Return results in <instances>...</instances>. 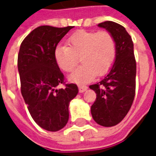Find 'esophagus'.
I'll list each match as a JSON object with an SVG mask.
<instances>
[{"label":"esophagus","mask_w":156,"mask_h":156,"mask_svg":"<svg viewBox=\"0 0 156 156\" xmlns=\"http://www.w3.org/2000/svg\"><path fill=\"white\" fill-rule=\"evenodd\" d=\"M78 89H79V92H80V93H83V92H85L88 89V87H87V86H84V85H79V86H78Z\"/></svg>","instance_id":"34e87169"}]
</instances>
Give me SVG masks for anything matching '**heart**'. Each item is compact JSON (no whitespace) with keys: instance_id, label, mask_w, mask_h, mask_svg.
I'll use <instances>...</instances> for the list:
<instances>
[{"instance_id":"1","label":"heart","mask_w":156,"mask_h":156,"mask_svg":"<svg viewBox=\"0 0 156 156\" xmlns=\"http://www.w3.org/2000/svg\"><path fill=\"white\" fill-rule=\"evenodd\" d=\"M116 57V41L110 32L80 30L67 39V46L58 45L54 50L56 63L62 71L70 73L78 62L83 64L70 76L77 83L91 81L96 75L103 76L114 64Z\"/></svg>"}]
</instances>
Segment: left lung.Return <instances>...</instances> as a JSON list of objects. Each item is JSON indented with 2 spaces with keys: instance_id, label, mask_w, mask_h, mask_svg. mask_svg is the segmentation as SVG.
I'll return each instance as SVG.
<instances>
[{
  "instance_id": "obj_1",
  "label": "left lung",
  "mask_w": 156,
  "mask_h": 156,
  "mask_svg": "<svg viewBox=\"0 0 156 156\" xmlns=\"http://www.w3.org/2000/svg\"><path fill=\"white\" fill-rule=\"evenodd\" d=\"M98 27L106 29L113 35L116 41V57L105 78L89 86L97 95L91 106V114L97 124L111 127L123 120L133 104L136 62L134 43L123 26L107 21L99 23Z\"/></svg>"
}]
</instances>
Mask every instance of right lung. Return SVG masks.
Instances as JSON below:
<instances>
[{
    "label": "right lung",
    "mask_w": 156,
    "mask_h": 156,
    "mask_svg": "<svg viewBox=\"0 0 156 156\" xmlns=\"http://www.w3.org/2000/svg\"><path fill=\"white\" fill-rule=\"evenodd\" d=\"M73 27L41 26L22 41L18 58L21 91L30 115L46 130H60L69 118L68 106L78 93L74 83L65 84L64 76L54 59L58 42Z\"/></svg>",
    "instance_id": "right-lung-1"
}]
</instances>
